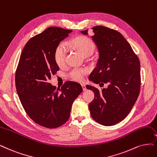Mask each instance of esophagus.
Masks as SVG:
<instances>
[{
	"label": "esophagus",
	"mask_w": 157,
	"mask_h": 157,
	"mask_svg": "<svg viewBox=\"0 0 157 157\" xmlns=\"http://www.w3.org/2000/svg\"><path fill=\"white\" fill-rule=\"evenodd\" d=\"M82 88H83V90L84 91L86 90V86H85V85H84V84H82Z\"/></svg>",
	"instance_id": "1"
}]
</instances>
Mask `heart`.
<instances>
[{
  "label": "heart",
  "instance_id": "heart-1",
  "mask_svg": "<svg viewBox=\"0 0 157 157\" xmlns=\"http://www.w3.org/2000/svg\"><path fill=\"white\" fill-rule=\"evenodd\" d=\"M68 46L77 50L83 57H87L90 56L96 48V46L93 40L86 37L80 36L70 40L68 43ZM68 53V48L65 43H61L57 46L54 52V59L57 65L62 66L65 63ZM89 73V71L86 68H74L70 71L68 78L75 82H82L84 80L85 76Z\"/></svg>",
  "mask_w": 157,
  "mask_h": 157
}]
</instances>
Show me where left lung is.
I'll use <instances>...</instances> for the list:
<instances>
[{"label":"left lung","instance_id":"left-lung-1","mask_svg":"<svg viewBox=\"0 0 157 157\" xmlns=\"http://www.w3.org/2000/svg\"><path fill=\"white\" fill-rule=\"evenodd\" d=\"M92 29L94 36L91 37L98 49L99 58L89 80L100 86L107 83L109 85L99 90L86 85V88L94 93L89 109L98 123L111 126L123 120L135 105L140 93V64L120 32L103 26ZM81 33L88 35V30Z\"/></svg>","mask_w":157,"mask_h":157}]
</instances>
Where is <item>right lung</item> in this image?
<instances>
[{"instance_id":"obj_1","label":"right lung","mask_w":157,"mask_h":157,"mask_svg":"<svg viewBox=\"0 0 157 157\" xmlns=\"http://www.w3.org/2000/svg\"><path fill=\"white\" fill-rule=\"evenodd\" d=\"M72 30L50 27L28 40L15 74V85L22 105L37 124L54 129L66 123L74 101L83 91L81 85L67 82L61 89L48 81L59 68L54 52Z\"/></svg>"}]
</instances>
